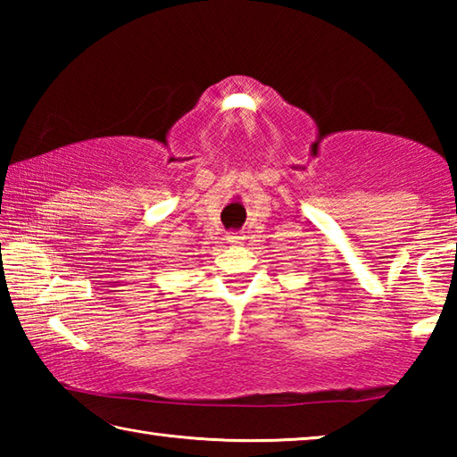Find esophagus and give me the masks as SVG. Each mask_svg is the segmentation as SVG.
<instances>
[{
    "label": "esophagus",
    "mask_w": 457,
    "mask_h": 457,
    "mask_svg": "<svg viewBox=\"0 0 457 457\" xmlns=\"http://www.w3.org/2000/svg\"><path fill=\"white\" fill-rule=\"evenodd\" d=\"M244 239H245V236L242 234V231H229V234H228V242L231 245H242Z\"/></svg>",
    "instance_id": "esophagus-1"
}]
</instances>
